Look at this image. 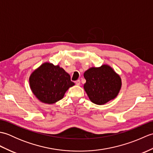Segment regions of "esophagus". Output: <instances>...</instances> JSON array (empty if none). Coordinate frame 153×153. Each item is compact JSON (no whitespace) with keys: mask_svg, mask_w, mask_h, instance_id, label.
Here are the masks:
<instances>
[{"mask_svg":"<svg viewBox=\"0 0 153 153\" xmlns=\"http://www.w3.org/2000/svg\"><path fill=\"white\" fill-rule=\"evenodd\" d=\"M76 84L77 85H80V80L78 79V80L76 81Z\"/></svg>","mask_w":153,"mask_h":153,"instance_id":"obj_1","label":"esophagus"}]
</instances>
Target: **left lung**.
<instances>
[{"label": "left lung", "mask_w": 153, "mask_h": 153, "mask_svg": "<svg viewBox=\"0 0 153 153\" xmlns=\"http://www.w3.org/2000/svg\"><path fill=\"white\" fill-rule=\"evenodd\" d=\"M83 76L86 79L84 89L91 101L96 105H104L114 99L121 89V78L108 65L91 68Z\"/></svg>", "instance_id": "1"}]
</instances>
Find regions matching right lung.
<instances>
[{"instance_id": "obj_1", "label": "right lung", "mask_w": 153, "mask_h": 153, "mask_svg": "<svg viewBox=\"0 0 153 153\" xmlns=\"http://www.w3.org/2000/svg\"><path fill=\"white\" fill-rule=\"evenodd\" d=\"M30 87L35 97L44 103L53 104L63 98L74 83L63 68L51 63H44L31 74Z\"/></svg>"}]
</instances>
